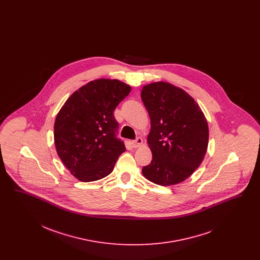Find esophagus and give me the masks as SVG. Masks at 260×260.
<instances>
[{
	"label": "esophagus",
	"mask_w": 260,
	"mask_h": 260,
	"mask_svg": "<svg viewBox=\"0 0 260 260\" xmlns=\"http://www.w3.org/2000/svg\"><path fill=\"white\" fill-rule=\"evenodd\" d=\"M142 143H143L142 138H141V137H137L136 140L132 141V146H133L134 148H138L139 146H141V145H142Z\"/></svg>",
	"instance_id": "obj_1"
}]
</instances>
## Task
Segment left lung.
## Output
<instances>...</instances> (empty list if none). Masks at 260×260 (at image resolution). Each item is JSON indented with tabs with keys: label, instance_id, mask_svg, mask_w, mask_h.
<instances>
[{
	"label": "left lung",
	"instance_id": "1",
	"mask_svg": "<svg viewBox=\"0 0 260 260\" xmlns=\"http://www.w3.org/2000/svg\"><path fill=\"white\" fill-rule=\"evenodd\" d=\"M151 128L152 161L142 173L161 186L178 184L198 169L209 144V125L198 103L184 89L156 82L142 87Z\"/></svg>",
	"mask_w": 260,
	"mask_h": 260
}]
</instances>
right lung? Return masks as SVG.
<instances>
[{
	"label": "right lung",
	"mask_w": 260,
	"mask_h": 260,
	"mask_svg": "<svg viewBox=\"0 0 260 260\" xmlns=\"http://www.w3.org/2000/svg\"><path fill=\"white\" fill-rule=\"evenodd\" d=\"M132 87L116 79H98L80 87L67 99L54 122L58 157L77 179L99 180L113 172L125 151L117 138L119 124L114 110Z\"/></svg>",
	"instance_id": "1"
}]
</instances>
